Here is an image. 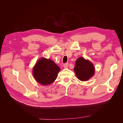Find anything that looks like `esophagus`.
<instances>
[{
    "label": "esophagus",
    "instance_id": "esophagus-1",
    "mask_svg": "<svg viewBox=\"0 0 123 123\" xmlns=\"http://www.w3.org/2000/svg\"><path fill=\"white\" fill-rule=\"evenodd\" d=\"M68 66H69V64H68V62L65 63V64H64V67L65 68H67L68 67Z\"/></svg>",
    "mask_w": 123,
    "mask_h": 123
}]
</instances>
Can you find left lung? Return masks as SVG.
Segmentation results:
<instances>
[{
    "label": "left lung",
    "mask_w": 123,
    "mask_h": 123,
    "mask_svg": "<svg viewBox=\"0 0 123 123\" xmlns=\"http://www.w3.org/2000/svg\"><path fill=\"white\" fill-rule=\"evenodd\" d=\"M74 70L78 79L81 81H86L94 75L95 69L90 62L83 57H79L76 61Z\"/></svg>",
    "instance_id": "1"
}]
</instances>
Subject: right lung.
<instances>
[{
	"label": "right lung",
	"mask_w": 123,
	"mask_h": 123,
	"mask_svg": "<svg viewBox=\"0 0 123 123\" xmlns=\"http://www.w3.org/2000/svg\"><path fill=\"white\" fill-rule=\"evenodd\" d=\"M59 67L51 59L42 58L36 62L33 69V74L35 79L43 85H49L56 79Z\"/></svg>",
	"instance_id": "1"
}]
</instances>
